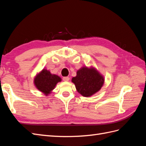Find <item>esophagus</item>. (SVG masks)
I'll return each mask as SVG.
<instances>
[{"label": "esophagus", "instance_id": "esophagus-1", "mask_svg": "<svg viewBox=\"0 0 146 146\" xmlns=\"http://www.w3.org/2000/svg\"><path fill=\"white\" fill-rule=\"evenodd\" d=\"M63 81H65V82H68L69 80V78L68 77H64L63 78Z\"/></svg>", "mask_w": 146, "mask_h": 146}]
</instances>
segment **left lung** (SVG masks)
<instances>
[{
    "label": "left lung",
    "mask_w": 146,
    "mask_h": 146,
    "mask_svg": "<svg viewBox=\"0 0 146 146\" xmlns=\"http://www.w3.org/2000/svg\"><path fill=\"white\" fill-rule=\"evenodd\" d=\"M72 82L79 93L90 97L100 90L104 78L95 69L83 67L77 72V76L72 78Z\"/></svg>",
    "instance_id": "8db88e82"
}]
</instances>
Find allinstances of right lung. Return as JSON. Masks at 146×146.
<instances>
[{
	"label": "right lung",
	"instance_id": "right-lung-1",
	"mask_svg": "<svg viewBox=\"0 0 146 146\" xmlns=\"http://www.w3.org/2000/svg\"><path fill=\"white\" fill-rule=\"evenodd\" d=\"M61 80V78L58 76L52 74L46 69H43L35 77L34 83L38 90L47 96L54 89L56 83Z\"/></svg>",
	"mask_w": 146,
	"mask_h": 146
}]
</instances>
